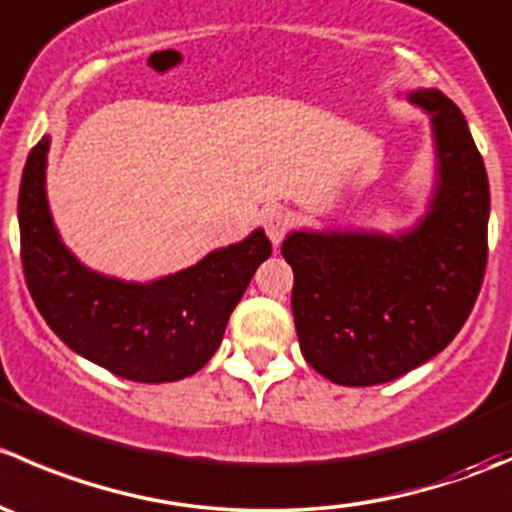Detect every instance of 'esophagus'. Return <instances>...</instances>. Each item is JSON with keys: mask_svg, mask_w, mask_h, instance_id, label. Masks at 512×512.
<instances>
[{"mask_svg": "<svg viewBox=\"0 0 512 512\" xmlns=\"http://www.w3.org/2000/svg\"><path fill=\"white\" fill-rule=\"evenodd\" d=\"M292 227V215L285 213V210H270L265 215V230L267 237L272 240V245H280L285 240L287 230Z\"/></svg>", "mask_w": 512, "mask_h": 512, "instance_id": "1", "label": "esophagus"}]
</instances>
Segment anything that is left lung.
Segmentation results:
<instances>
[{
  "instance_id": "1",
  "label": "left lung",
  "mask_w": 512,
  "mask_h": 512,
  "mask_svg": "<svg viewBox=\"0 0 512 512\" xmlns=\"http://www.w3.org/2000/svg\"><path fill=\"white\" fill-rule=\"evenodd\" d=\"M431 116L436 185L409 230H292L299 349L342 386L394 381L448 347L466 324L488 260L490 190L461 108L438 89L411 91Z\"/></svg>"
}]
</instances>
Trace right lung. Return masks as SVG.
Wrapping results in <instances>:
<instances>
[{"mask_svg":"<svg viewBox=\"0 0 512 512\" xmlns=\"http://www.w3.org/2000/svg\"><path fill=\"white\" fill-rule=\"evenodd\" d=\"M49 146L44 136L32 148L19 185L22 265L41 317L66 347L121 379L163 384L203 369L255 270L272 255L265 230L153 282L101 275L61 242L51 218Z\"/></svg>","mask_w":512,"mask_h":512,"instance_id":"right-lung-1","label":"right lung"}]
</instances>
